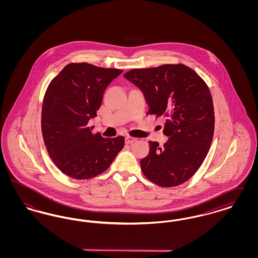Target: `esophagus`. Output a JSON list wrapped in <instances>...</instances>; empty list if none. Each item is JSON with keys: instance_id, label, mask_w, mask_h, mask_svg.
<instances>
[{"instance_id": "obj_1", "label": "esophagus", "mask_w": 258, "mask_h": 258, "mask_svg": "<svg viewBox=\"0 0 258 258\" xmlns=\"http://www.w3.org/2000/svg\"><path fill=\"white\" fill-rule=\"evenodd\" d=\"M137 141V138L135 137H132V136H126L125 137V143L126 144H133Z\"/></svg>"}]
</instances>
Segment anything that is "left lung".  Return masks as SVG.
Here are the masks:
<instances>
[{"label":"left lung","mask_w":258,"mask_h":258,"mask_svg":"<svg viewBox=\"0 0 258 258\" xmlns=\"http://www.w3.org/2000/svg\"><path fill=\"white\" fill-rule=\"evenodd\" d=\"M144 93L147 115L164 117L163 147L150 141V152L140 160L151 182L163 187L184 184L205 160L214 136L215 112L206 82L183 63L134 69L123 74Z\"/></svg>","instance_id":"8db88e82"}]
</instances>
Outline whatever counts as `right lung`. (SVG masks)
Masks as SVG:
<instances>
[{"label":"right lung","instance_id":"1","mask_svg":"<svg viewBox=\"0 0 258 258\" xmlns=\"http://www.w3.org/2000/svg\"><path fill=\"white\" fill-rule=\"evenodd\" d=\"M123 73L88 62L67 64L44 94L41 133L55 165L75 180L92 179L107 170L124 146L123 136L103 138L88 123L97 116L104 91Z\"/></svg>","mask_w":258,"mask_h":258}]
</instances>
